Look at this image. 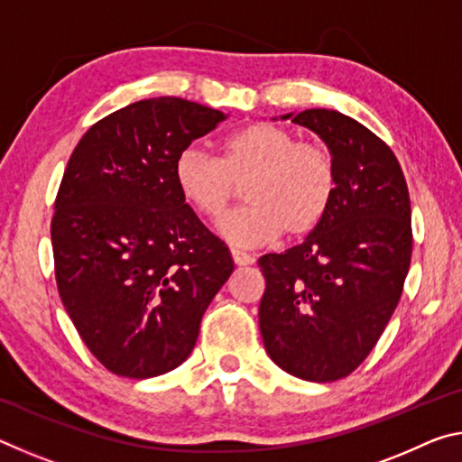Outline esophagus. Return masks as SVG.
Returning a JSON list of instances; mask_svg holds the SVG:
<instances>
[{
	"label": "esophagus",
	"mask_w": 462,
	"mask_h": 462,
	"mask_svg": "<svg viewBox=\"0 0 462 462\" xmlns=\"http://www.w3.org/2000/svg\"><path fill=\"white\" fill-rule=\"evenodd\" d=\"M230 254H232V261L236 263L238 267H246V264L254 263V256H250L248 253H242V250H238V248H232Z\"/></svg>",
	"instance_id": "1"
}]
</instances>
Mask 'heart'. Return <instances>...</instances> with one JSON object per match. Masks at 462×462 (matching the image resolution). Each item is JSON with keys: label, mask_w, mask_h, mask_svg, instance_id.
<instances>
[{"label": "heart", "mask_w": 462, "mask_h": 462, "mask_svg": "<svg viewBox=\"0 0 462 462\" xmlns=\"http://www.w3.org/2000/svg\"><path fill=\"white\" fill-rule=\"evenodd\" d=\"M173 177L183 201L208 220L220 216L245 185V201L217 222V232L236 246H261L281 232L301 238L314 232L332 206L336 165L316 140L256 122L224 140L220 156L187 146L177 154Z\"/></svg>", "instance_id": "obj_1"}]
</instances>
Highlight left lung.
I'll return each instance as SVG.
<instances>
[{
	"label": "left lung",
	"instance_id": "8db88e82",
	"mask_svg": "<svg viewBox=\"0 0 462 462\" xmlns=\"http://www.w3.org/2000/svg\"><path fill=\"white\" fill-rule=\"evenodd\" d=\"M291 122L330 148L336 193L301 245L259 259L267 283L259 326L281 369L328 383L369 356L400 303L411 261L410 193L393 151L363 124L322 107Z\"/></svg>",
	"mask_w": 462,
	"mask_h": 462
}]
</instances>
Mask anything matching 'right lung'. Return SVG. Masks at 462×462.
<instances>
[{
  "label": "right lung",
  "mask_w": 462,
  "mask_h": 462,
  "mask_svg": "<svg viewBox=\"0 0 462 462\" xmlns=\"http://www.w3.org/2000/svg\"><path fill=\"white\" fill-rule=\"evenodd\" d=\"M222 120L181 97L143 99L93 124L69 159L51 224L54 277L81 340L120 377L181 365L234 269L173 177L177 154Z\"/></svg>",
  "instance_id": "obj_1"
}]
</instances>
